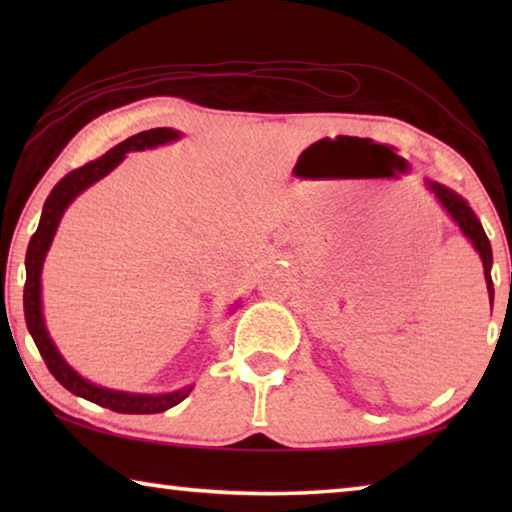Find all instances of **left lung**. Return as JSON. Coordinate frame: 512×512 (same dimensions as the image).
<instances>
[{
    "label": "left lung",
    "mask_w": 512,
    "mask_h": 512,
    "mask_svg": "<svg viewBox=\"0 0 512 512\" xmlns=\"http://www.w3.org/2000/svg\"><path fill=\"white\" fill-rule=\"evenodd\" d=\"M427 185H429V189L433 192V196L438 198V203L445 207V212L458 223V228L463 230V235L472 241V246L476 248V253H479L481 262H483L485 284H488V293H490V307H492V300H495V287H492V275H490L492 248H490L488 237H485L481 221L476 219V214L472 212V207L467 205V201H465L463 196H458L456 192H452V189L445 187V185L433 183V180H429Z\"/></svg>",
    "instance_id": "obj_1"
}]
</instances>
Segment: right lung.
I'll list each match as a JSON object with an SVG mask.
<instances>
[{
	"label": "right lung",
	"mask_w": 512,
	"mask_h": 512,
	"mask_svg": "<svg viewBox=\"0 0 512 512\" xmlns=\"http://www.w3.org/2000/svg\"><path fill=\"white\" fill-rule=\"evenodd\" d=\"M180 133L173 128H151V131L137 133L128 137L115 149H110L99 160H92L83 164L81 169L69 171L60 183L51 189L47 196L45 207H42V216L38 223L36 235L31 237L27 248V284H24V318H27V327L33 336V343L40 350L42 359H45L47 368L60 384H63L69 393L90 400L99 406H106L110 411L117 413H162L185 400L192 393V386L180 388L176 393H162V395H140V393H124L112 391V388H103L92 384V381L83 379L69 363L63 359V354L51 341V336L45 327V318H42V298H40V275H42V262H45L47 250L54 241L58 230V223L63 219L67 205L74 201L76 196L85 192L90 185L97 183L103 176L117 167V164L126 158L131 151H144L155 149L160 144H169L178 140Z\"/></svg>",
	"instance_id": "1"
}]
</instances>
